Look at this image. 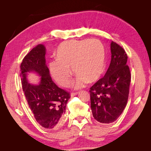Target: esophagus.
<instances>
[{
  "label": "esophagus",
  "instance_id": "esophagus-1",
  "mask_svg": "<svg viewBox=\"0 0 151 151\" xmlns=\"http://www.w3.org/2000/svg\"><path fill=\"white\" fill-rule=\"evenodd\" d=\"M77 94H78V92H75V93H74V92H72V93H71V96H72V97H73V96H74L77 95Z\"/></svg>",
  "mask_w": 151,
  "mask_h": 151
}]
</instances>
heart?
<instances>
[{"mask_svg":"<svg viewBox=\"0 0 151 151\" xmlns=\"http://www.w3.org/2000/svg\"><path fill=\"white\" fill-rule=\"evenodd\" d=\"M56 58L50 63L53 79L62 86H69L72 67L77 75L76 87L80 88L88 81L91 83L101 77L104 69L106 55L103 45L99 40H71L59 45Z\"/></svg>","mask_w":151,"mask_h":151,"instance_id":"heart-1","label":"heart"}]
</instances>
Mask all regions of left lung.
I'll return each instance as SVG.
<instances>
[{
	"label": "left lung",
	"instance_id": "left-lung-1",
	"mask_svg": "<svg viewBox=\"0 0 151 151\" xmlns=\"http://www.w3.org/2000/svg\"><path fill=\"white\" fill-rule=\"evenodd\" d=\"M110 47L111 59L106 74L89 90L93 117L102 123L114 122L121 115L129 98L131 81L124 49L114 42Z\"/></svg>",
	"mask_w": 151,
	"mask_h": 151
}]
</instances>
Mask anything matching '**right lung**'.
<instances>
[{
  "instance_id": "obj_1",
  "label": "right lung",
  "mask_w": 151,
  "mask_h": 151,
  "mask_svg": "<svg viewBox=\"0 0 151 151\" xmlns=\"http://www.w3.org/2000/svg\"><path fill=\"white\" fill-rule=\"evenodd\" d=\"M45 53L46 50L42 44L32 49L21 63L20 77L26 99L36 122L45 129H56L64 121L70 94L53 83L45 63ZM31 71L42 77L39 85L28 83L26 74Z\"/></svg>"
}]
</instances>
